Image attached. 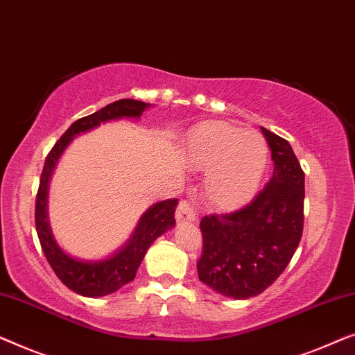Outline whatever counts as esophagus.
I'll use <instances>...</instances> for the list:
<instances>
[{"label": "esophagus", "instance_id": "obj_1", "mask_svg": "<svg viewBox=\"0 0 355 355\" xmlns=\"http://www.w3.org/2000/svg\"><path fill=\"white\" fill-rule=\"evenodd\" d=\"M175 218L178 223H187V222H196V212L191 207V204L187 201H182L178 204Z\"/></svg>", "mask_w": 355, "mask_h": 355}]
</instances>
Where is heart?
<instances>
[{"label":"heart","mask_w":355,"mask_h":355,"mask_svg":"<svg viewBox=\"0 0 355 355\" xmlns=\"http://www.w3.org/2000/svg\"><path fill=\"white\" fill-rule=\"evenodd\" d=\"M188 166L206 172L202 196L216 211L232 212L256 196L268 161L266 139L227 122H202L184 139Z\"/></svg>","instance_id":"obj_1"}]
</instances>
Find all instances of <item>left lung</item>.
<instances>
[{
  "label": "left lung",
  "mask_w": 355,
  "mask_h": 355,
  "mask_svg": "<svg viewBox=\"0 0 355 355\" xmlns=\"http://www.w3.org/2000/svg\"><path fill=\"white\" fill-rule=\"evenodd\" d=\"M272 151L267 187L236 212L201 220L198 277L233 299L257 296L282 275L296 252L304 225V172L291 144L261 127Z\"/></svg>",
  "instance_id": "obj_1"
}]
</instances>
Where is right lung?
Wrapping results in <instances>:
<instances>
[{
	"instance_id": "1",
	"label": "right lung",
	"mask_w": 355,
	"mask_h": 355,
	"mask_svg": "<svg viewBox=\"0 0 355 355\" xmlns=\"http://www.w3.org/2000/svg\"><path fill=\"white\" fill-rule=\"evenodd\" d=\"M148 107H151V104L137 101V99H119V101L99 109L92 116L78 119L59 138V141L54 144L46 161H44L42 178H40L37 204H35V225H37L38 239L44 256H46V261L58 278L80 296L103 297L116 293L123 284L132 282L149 246L161 234L175 225L173 214H175L178 201L177 199H167V201L153 204L139 217L133 233L130 234L127 243L122 248H119L116 252L104 259L87 261V259L73 257L64 251L51 232L48 218V188L53 172L64 151L78 135L87 133L101 123L111 121H121V119L138 121Z\"/></svg>"
}]
</instances>
